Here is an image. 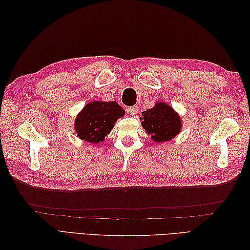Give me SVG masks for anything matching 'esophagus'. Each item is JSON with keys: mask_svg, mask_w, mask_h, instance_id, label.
<instances>
[{"mask_svg": "<svg viewBox=\"0 0 250 250\" xmlns=\"http://www.w3.org/2000/svg\"><path fill=\"white\" fill-rule=\"evenodd\" d=\"M138 107L137 106H130V107H128L127 108V111H128V113H129V115H131V116H135L138 113Z\"/></svg>", "mask_w": 250, "mask_h": 250, "instance_id": "esophagus-1", "label": "esophagus"}]
</instances>
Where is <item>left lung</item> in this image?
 Returning <instances> with one entry per match:
<instances>
[{
    "instance_id": "8db88e82",
    "label": "left lung",
    "mask_w": 250,
    "mask_h": 250,
    "mask_svg": "<svg viewBox=\"0 0 250 250\" xmlns=\"http://www.w3.org/2000/svg\"><path fill=\"white\" fill-rule=\"evenodd\" d=\"M140 121L151 140L158 144L173 140L183 128L178 112L162 101L156 102L152 108L143 111Z\"/></svg>"
}]
</instances>
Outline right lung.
Returning a JSON list of instances; mask_svg holds the SVG:
<instances>
[{
    "label": "right lung",
    "mask_w": 250,
    "mask_h": 250,
    "mask_svg": "<svg viewBox=\"0 0 250 250\" xmlns=\"http://www.w3.org/2000/svg\"><path fill=\"white\" fill-rule=\"evenodd\" d=\"M124 115L125 110L116 101H92L84 105L75 118V131L80 140L99 144Z\"/></svg>",
    "instance_id": "add662e5"
}]
</instances>
